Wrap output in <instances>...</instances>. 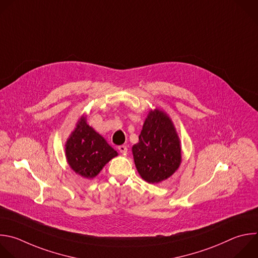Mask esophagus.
<instances>
[{"instance_id": "obj_1", "label": "esophagus", "mask_w": 258, "mask_h": 258, "mask_svg": "<svg viewBox=\"0 0 258 258\" xmlns=\"http://www.w3.org/2000/svg\"><path fill=\"white\" fill-rule=\"evenodd\" d=\"M117 149H118V151L120 152V153H126L127 152V148H126V146H124V145H120V146H118L117 147Z\"/></svg>"}]
</instances>
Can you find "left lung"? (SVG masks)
Wrapping results in <instances>:
<instances>
[{
    "mask_svg": "<svg viewBox=\"0 0 258 258\" xmlns=\"http://www.w3.org/2000/svg\"><path fill=\"white\" fill-rule=\"evenodd\" d=\"M133 154L138 172L149 183L161 182L175 172L181 162V150L167 114L158 109L149 113Z\"/></svg>",
    "mask_w": 258,
    "mask_h": 258,
    "instance_id": "left-lung-1",
    "label": "left lung"
}]
</instances>
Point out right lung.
Here are the masks:
<instances>
[{"label":"right lung","mask_w":258,"mask_h":258,"mask_svg":"<svg viewBox=\"0 0 258 258\" xmlns=\"http://www.w3.org/2000/svg\"><path fill=\"white\" fill-rule=\"evenodd\" d=\"M66 156L76 173L86 178H93L109 160L117 156V152L86 123L83 117L67 142Z\"/></svg>","instance_id":"obj_1"}]
</instances>
